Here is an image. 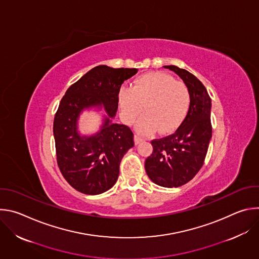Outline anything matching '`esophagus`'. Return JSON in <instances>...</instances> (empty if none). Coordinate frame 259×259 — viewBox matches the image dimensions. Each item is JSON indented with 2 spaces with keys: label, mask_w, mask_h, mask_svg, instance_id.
Instances as JSON below:
<instances>
[{
  "label": "esophagus",
  "mask_w": 259,
  "mask_h": 259,
  "mask_svg": "<svg viewBox=\"0 0 259 259\" xmlns=\"http://www.w3.org/2000/svg\"><path fill=\"white\" fill-rule=\"evenodd\" d=\"M134 139H135V143H136V144H138V143H140V142H142V141L144 140V138H143L142 136H140L139 134H136L135 137H134Z\"/></svg>",
  "instance_id": "34e87169"
}]
</instances>
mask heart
<instances>
[{"mask_svg":"<svg viewBox=\"0 0 259 259\" xmlns=\"http://www.w3.org/2000/svg\"><path fill=\"white\" fill-rule=\"evenodd\" d=\"M121 115L127 124H132L143 112L137 123V130L150 134L160 129L163 133L177 129L186 119L191 92L186 83L175 81L165 72H150L138 77L132 88L120 92Z\"/></svg>","mask_w":259,"mask_h":259,"instance_id":"b5f03b06","label":"heart"}]
</instances>
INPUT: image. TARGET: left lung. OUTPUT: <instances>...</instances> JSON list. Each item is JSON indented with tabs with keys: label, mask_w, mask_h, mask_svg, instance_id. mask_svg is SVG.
Wrapping results in <instances>:
<instances>
[{
	"label": "left lung",
	"mask_w": 259,
	"mask_h": 259,
	"mask_svg": "<svg viewBox=\"0 0 259 259\" xmlns=\"http://www.w3.org/2000/svg\"><path fill=\"white\" fill-rule=\"evenodd\" d=\"M187 84L191 92L189 113L166 137L152 140L153 154L144 168L151 180L164 188H178L192 180L202 168L212 136L211 98L193 73L175 65H166Z\"/></svg>",
	"instance_id": "left-lung-1"
}]
</instances>
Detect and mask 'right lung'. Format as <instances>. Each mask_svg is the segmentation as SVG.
<instances>
[{
	"label": "right lung",
	"mask_w": 259,
	"mask_h": 259,
	"mask_svg": "<svg viewBox=\"0 0 259 259\" xmlns=\"http://www.w3.org/2000/svg\"><path fill=\"white\" fill-rule=\"evenodd\" d=\"M136 68L98 65L73 83L62 97L53 122L57 164L70 186L86 195H99L114 187L120 163L134 146V135L126 125L112 124L119 105V92ZM103 105L109 115L102 130L90 138L76 131L84 108Z\"/></svg>",
	"instance_id": "obj_1"
}]
</instances>
